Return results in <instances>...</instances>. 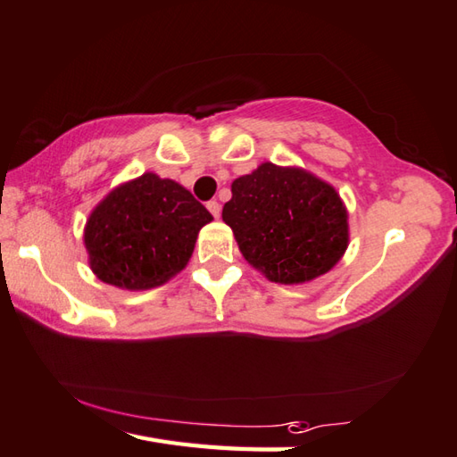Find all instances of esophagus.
Returning <instances> with one entry per match:
<instances>
[{
    "instance_id": "esophagus-1",
    "label": "esophagus",
    "mask_w": 457,
    "mask_h": 457,
    "mask_svg": "<svg viewBox=\"0 0 457 457\" xmlns=\"http://www.w3.org/2000/svg\"><path fill=\"white\" fill-rule=\"evenodd\" d=\"M207 210H210L213 218H220V215H221V205H220V202H215V200L207 202Z\"/></svg>"
}]
</instances>
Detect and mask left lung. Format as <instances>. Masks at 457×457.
I'll list each match as a JSON object with an SVG mask.
<instances>
[{
  "mask_svg": "<svg viewBox=\"0 0 457 457\" xmlns=\"http://www.w3.org/2000/svg\"><path fill=\"white\" fill-rule=\"evenodd\" d=\"M221 218L245 262L273 284H308L350 245L347 207L336 187L297 165L263 162L234 179Z\"/></svg>",
  "mask_w": 457,
  "mask_h": 457,
  "instance_id": "obj_1",
  "label": "left lung"
}]
</instances>
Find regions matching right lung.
<instances>
[{
    "label": "right lung",
    "instance_id": "add662e5",
    "mask_svg": "<svg viewBox=\"0 0 457 457\" xmlns=\"http://www.w3.org/2000/svg\"><path fill=\"white\" fill-rule=\"evenodd\" d=\"M212 220L184 186L145 171L91 210L84 228L87 263L113 287H160L186 268L197 234Z\"/></svg>",
    "mask_w": 457,
    "mask_h": 457
}]
</instances>
